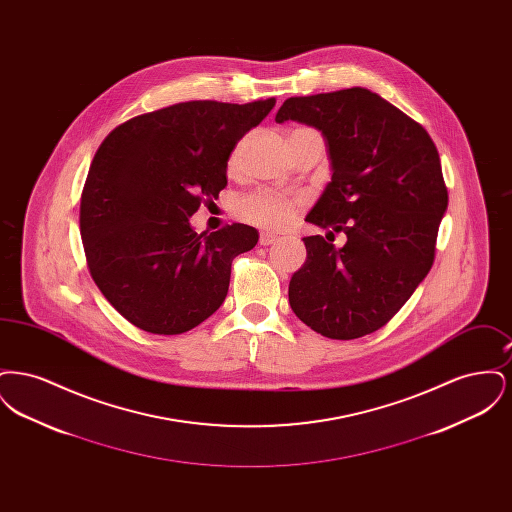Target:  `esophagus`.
<instances>
[{
	"label": "esophagus",
	"instance_id": "esophagus-1",
	"mask_svg": "<svg viewBox=\"0 0 512 512\" xmlns=\"http://www.w3.org/2000/svg\"><path fill=\"white\" fill-rule=\"evenodd\" d=\"M278 242V236H272V234H268V232H263L261 236H259V244L261 245H272Z\"/></svg>",
	"mask_w": 512,
	"mask_h": 512
}]
</instances>
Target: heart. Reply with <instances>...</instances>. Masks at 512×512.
Here are the masks:
<instances>
[{"mask_svg":"<svg viewBox=\"0 0 512 512\" xmlns=\"http://www.w3.org/2000/svg\"><path fill=\"white\" fill-rule=\"evenodd\" d=\"M240 151H242V144H238L230 153V159H228L230 167H236ZM301 207H303L301 197L268 192V190H257V192L242 195L234 203V211L238 219L263 230L288 228L297 217V213L301 211Z\"/></svg>","mask_w":512,"mask_h":512,"instance_id":"heart-1","label":"heart"}]
</instances>
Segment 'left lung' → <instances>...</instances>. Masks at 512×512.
Here are the masks:
<instances>
[{"instance_id": "1", "label": "left lung", "mask_w": 512, "mask_h": 512, "mask_svg": "<svg viewBox=\"0 0 512 512\" xmlns=\"http://www.w3.org/2000/svg\"><path fill=\"white\" fill-rule=\"evenodd\" d=\"M318 128L332 159L307 222L328 236L303 238L307 261L290 280L301 322L330 340H355L388 324L436 257L447 186L422 124L366 88L288 98L276 122ZM343 231L348 242H329Z\"/></svg>"}]
</instances>
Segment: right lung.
Masks as SVG:
<instances>
[{"label":"right lung","instance_id":"right-lung-1","mask_svg":"<svg viewBox=\"0 0 512 512\" xmlns=\"http://www.w3.org/2000/svg\"><path fill=\"white\" fill-rule=\"evenodd\" d=\"M274 103L182 101L122 122L101 142L80 234L99 292L130 324L176 336L222 305L232 261L259 234L238 222L197 234L190 217L219 197L232 149Z\"/></svg>","mask_w":512,"mask_h":512}]
</instances>
